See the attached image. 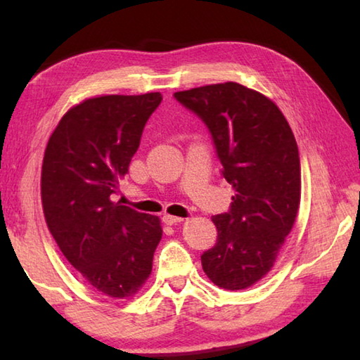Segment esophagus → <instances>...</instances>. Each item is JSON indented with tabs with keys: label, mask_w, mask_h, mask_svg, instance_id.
<instances>
[{
	"label": "esophagus",
	"mask_w": 360,
	"mask_h": 360,
	"mask_svg": "<svg viewBox=\"0 0 360 360\" xmlns=\"http://www.w3.org/2000/svg\"><path fill=\"white\" fill-rule=\"evenodd\" d=\"M162 221L165 222L167 225H174V224H179V222H182V221H184V219H182V217H178V216H172V214H163Z\"/></svg>",
	"instance_id": "34e87169"
}]
</instances>
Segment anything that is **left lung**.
Listing matches in <instances>:
<instances>
[{"label":"left lung","mask_w":360,"mask_h":360,"mask_svg":"<svg viewBox=\"0 0 360 360\" xmlns=\"http://www.w3.org/2000/svg\"><path fill=\"white\" fill-rule=\"evenodd\" d=\"M174 98L208 127L222 176L233 186L230 210L212 216L217 241L203 270L222 289H246L264 278L295 222L300 157L279 108L236 82L212 84Z\"/></svg>","instance_id":"1"}]
</instances>
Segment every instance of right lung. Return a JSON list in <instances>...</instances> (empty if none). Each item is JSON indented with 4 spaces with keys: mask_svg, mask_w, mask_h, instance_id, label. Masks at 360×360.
I'll return each instance as SVG.
<instances>
[{
    "mask_svg": "<svg viewBox=\"0 0 360 360\" xmlns=\"http://www.w3.org/2000/svg\"><path fill=\"white\" fill-rule=\"evenodd\" d=\"M158 92L105 95L71 108L49 138L41 198L60 251L98 292L135 295L152 270L160 219L114 203Z\"/></svg>",
    "mask_w": 360,
    "mask_h": 360,
    "instance_id": "add662e5",
    "label": "right lung"
}]
</instances>
